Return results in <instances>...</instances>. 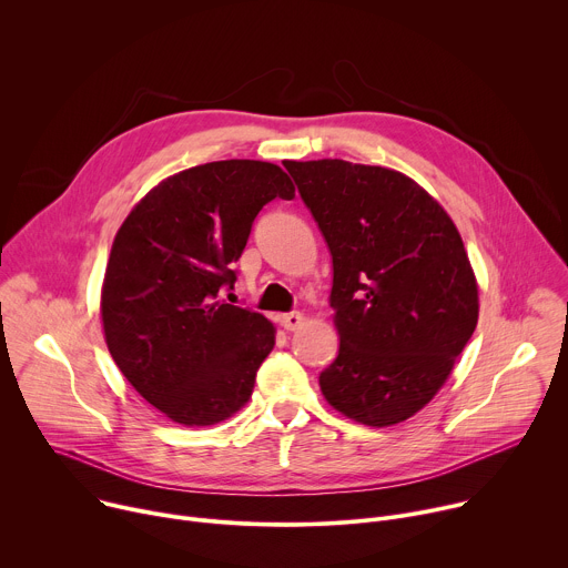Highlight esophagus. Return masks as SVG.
Returning a JSON list of instances; mask_svg holds the SVG:
<instances>
[{"label": "esophagus", "mask_w": 568, "mask_h": 568, "mask_svg": "<svg viewBox=\"0 0 568 568\" xmlns=\"http://www.w3.org/2000/svg\"><path fill=\"white\" fill-rule=\"evenodd\" d=\"M278 321H281V326L285 331H296V328L303 326V314L301 312H287V314H281Z\"/></svg>", "instance_id": "1"}]
</instances>
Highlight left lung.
<instances>
[{
  "instance_id": "left-lung-1",
  "label": "left lung",
  "mask_w": 568,
  "mask_h": 568,
  "mask_svg": "<svg viewBox=\"0 0 568 568\" xmlns=\"http://www.w3.org/2000/svg\"><path fill=\"white\" fill-rule=\"evenodd\" d=\"M333 256L337 359L318 375L331 407L388 427L449 377L478 321L460 233L412 178L344 159L287 161Z\"/></svg>"
}]
</instances>
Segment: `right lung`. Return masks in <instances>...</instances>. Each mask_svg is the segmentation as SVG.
Listing matches in <instances>:
<instances>
[{"instance_id": "add662e5", "label": "right lung", "mask_w": 568, "mask_h": 568, "mask_svg": "<svg viewBox=\"0 0 568 568\" xmlns=\"http://www.w3.org/2000/svg\"><path fill=\"white\" fill-rule=\"evenodd\" d=\"M274 197H294L276 164L211 161L156 184L114 237L101 294L105 342L136 393L173 423L231 418L274 348L263 314L220 301Z\"/></svg>"}]
</instances>
